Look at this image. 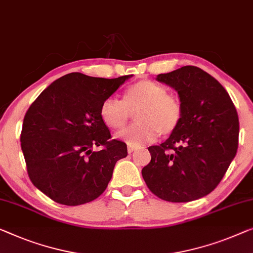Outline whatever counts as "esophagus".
I'll use <instances>...</instances> for the list:
<instances>
[{
	"label": "esophagus",
	"instance_id": "esophagus-1",
	"mask_svg": "<svg viewBox=\"0 0 253 253\" xmlns=\"http://www.w3.org/2000/svg\"><path fill=\"white\" fill-rule=\"evenodd\" d=\"M136 150V148H135V146H128L127 148V151H128V153H131V152H134V151Z\"/></svg>",
	"mask_w": 253,
	"mask_h": 253
}]
</instances>
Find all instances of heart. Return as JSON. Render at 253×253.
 I'll use <instances>...</instances> for the list:
<instances>
[{"mask_svg":"<svg viewBox=\"0 0 253 253\" xmlns=\"http://www.w3.org/2000/svg\"><path fill=\"white\" fill-rule=\"evenodd\" d=\"M135 113L137 123L118 134V138L130 146H141L153 142L158 134L169 135L177 129L183 118V105L167 88L153 81H139L127 87L123 101L116 97L105 99L100 108L105 126L120 129Z\"/></svg>","mask_w":253,"mask_h":253,"instance_id":"obj_1","label":"heart"}]
</instances>
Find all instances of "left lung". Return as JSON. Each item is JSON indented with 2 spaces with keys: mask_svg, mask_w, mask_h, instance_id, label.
I'll return each mask as SVG.
<instances>
[{
  "mask_svg": "<svg viewBox=\"0 0 253 253\" xmlns=\"http://www.w3.org/2000/svg\"><path fill=\"white\" fill-rule=\"evenodd\" d=\"M157 81L178 94L179 126L160 145L149 148L142 176L154 195L169 202L206 197L220 183L239 145V117L226 89L211 75L184 66Z\"/></svg>",
  "mask_w": 253,
  "mask_h": 253,
  "instance_id": "1",
  "label": "left lung"
}]
</instances>
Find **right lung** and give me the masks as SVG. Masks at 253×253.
Returning <instances> with one entry per match:
<instances>
[{
	"instance_id": "right-lung-1",
	"label": "right lung",
	"mask_w": 253,
	"mask_h": 253,
	"mask_svg": "<svg viewBox=\"0 0 253 253\" xmlns=\"http://www.w3.org/2000/svg\"><path fill=\"white\" fill-rule=\"evenodd\" d=\"M130 77L68 74L47 86L26 112L20 142L28 176L53 201L84 205L107 188L127 145L111 139L100 108ZM95 146L103 149L93 151Z\"/></svg>"
}]
</instances>
